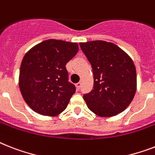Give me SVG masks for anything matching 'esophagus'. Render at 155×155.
<instances>
[{
  "instance_id": "1",
  "label": "esophagus",
  "mask_w": 155,
  "mask_h": 155,
  "mask_svg": "<svg viewBox=\"0 0 155 155\" xmlns=\"http://www.w3.org/2000/svg\"><path fill=\"white\" fill-rule=\"evenodd\" d=\"M75 87H76V88H77V90H80V87H81V83H80V82L77 83V84H75Z\"/></svg>"
}]
</instances>
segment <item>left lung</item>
<instances>
[{"instance_id":"1","label":"left lung","mask_w":155,"mask_h":155,"mask_svg":"<svg viewBox=\"0 0 155 155\" xmlns=\"http://www.w3.org/2000/svg\"><path fill=\"white\" fill-rule=\"evenodd\" d=\"M94 75L93 90L84 95L87 107L100 117L123 112L137 89L136 68L131 58L113 43L93 41L80 43Z\"/></svg>"}]
</instances>
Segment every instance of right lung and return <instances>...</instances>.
<instances>
[{
	"label": "right lung",
	"mask_w": 155,
	"mask_h": 155,
	"mask_svg": "<svg viewBox=\"0 0 155 155\" xmlns=\"http://www.w3.org/2000/svg\"><path fill=\"white\" fill-rule=\"evenodd\" d=\"M78 50L77 43L50 39L26 52L19 87L25 103L35 112L56 116L66 109L75 92V85L68 82L66 64Z\"/></svg>",
	"instance_id": "obj_1"
}]
</instances>
